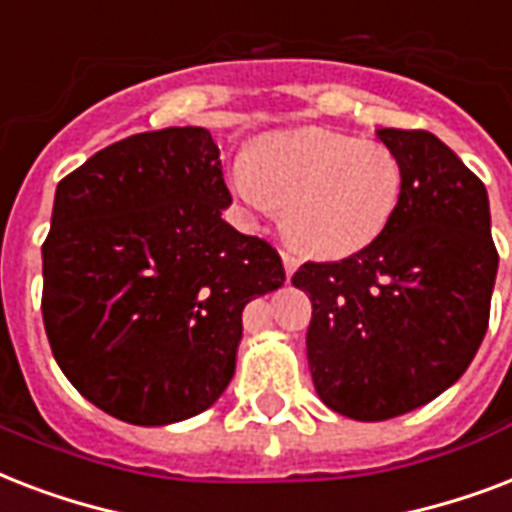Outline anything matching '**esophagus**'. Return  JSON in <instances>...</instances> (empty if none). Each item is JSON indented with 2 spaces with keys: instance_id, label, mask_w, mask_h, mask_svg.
<instances>
[{
  "instance_id": "obj_1",
  "label": "esophagus",
  "mask_w": 512,
  "mask_h": 512,
  "mask_svg": "<svg viewBox=\"0 0 512 512\" xmlns=\"http://www.w3.org/2000/svg\"><path fill=\"white\" fill-rule=\"evenodd\" d=\"M281 263H284V273H287V279H292L297 271V265H300V260H297L292 252H281Z\"/></svg>"
}]
</instances>
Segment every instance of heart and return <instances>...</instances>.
<instances>
[{
	"label": "heart",
	"instance_id": "obj_1",
	"mask_svg": "<svg viewBox=\"0 0 512 512\" xmlns=\"http://www.w3.org/2000/svg\"><path fill=\"white\" fill-rule=\"evenodd\" d=\"M233 188L255 215L281 212L297 247L340 260L380 239L396 215L404 175L396 154L377 140L329 130L279 132L236 164Z\"/></svg>",
	"mask_w": 512,
	"mask_h": 512
}]
</instances>
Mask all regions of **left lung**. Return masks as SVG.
<instances>
[{
	"label": "left lung",
	"instance_id": "8db88e82",
	"mask_svg": "<svg viewBox=\"0 0 512 512\" xmlns=\"http://www.w3.org/2000/svg\"><path fill=\"white\" fill-rule=\"evenodd\" d=\"M404 191L380 239L340 263H305V348L324 404L380 422L460 380L489 327L497 249L484 183L425 130H377Z\"/></svg>",
	"mask_w": 512,
	"mask_h": 512
}]
</instances>
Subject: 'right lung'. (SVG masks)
<instances>
[{
  "mask_svg": "<svg viewBox=\"0 0 512 512\" xmlns=\"http://www.w3.org/2000/svg\"><path fill=\"white\" fill-rule=\"evenodd\" d=\"M220 148L204 127L140 132L58 183L42 244L52 356L87 401L130 425L215 404L241 313L284 284L268 241L223 220Z\"/></svg>",
  "mask_w": 512,
  "mask_h": 512,
  "instance_id": "1",
  "label": "right lung"
}]
</instances>
